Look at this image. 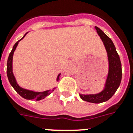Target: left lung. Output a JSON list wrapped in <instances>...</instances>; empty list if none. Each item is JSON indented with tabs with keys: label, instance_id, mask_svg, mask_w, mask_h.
Masks as SVG:
<instances>
[{
	"label": "left lung",
	"instance_id": "obj_1",
	"mask_svg": "<svg viewBox=\"0 0 133 133\" xmlns=\"http://www.w3.org/2000/svg\"><path fill=\"white\" fill-rule=\"evenodd\" d=\"M95 28L107 51L109 65L108 74L103 89L100 92L94 94H79V96L83 100L87 102L101 103L109 100L120 86L122 78V69L120 58L112 40L98 27L96 26Z\"/></svg>",
	"mask_w": 133,
	"mask_h": 133
}]
</instances>
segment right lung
I'll return each instance as SVG.
<instances>
[{
    "instance_id": "obj_1",
    "label": "right lung",
    "mask_w": 133,
    "mask_h": 133,
    "mask_svg": "<svg viewBox=\"0 0 133 133\" xmlns=\"http://www.w3.org/2000/svg\"><path fill=\"white\" fill-rule=\"evenodd\" d=\"M28 33H26L25 35L23 36L22 39H20L18 40L15 44L13 46L12 50L11 51L9 57L8 59V63H7V75H8V78L9 82H10L11 86L14 88L15 91H17V93L19 94L20 96H22V98H25L26 100H43L44 98L49 96L52 92L54 91V89H50V90H46L44 91H34L29 90V89H24L23 87H20L19 84L17 83V79L15 77V75L13 73V56H14V53H15V50L17 49V46H18L19 42L24 38L26 35ZM61 75V73H59L58 75L57 78H56V82H58L60 80V77Z\"/></svg>"
}]
</instances>
